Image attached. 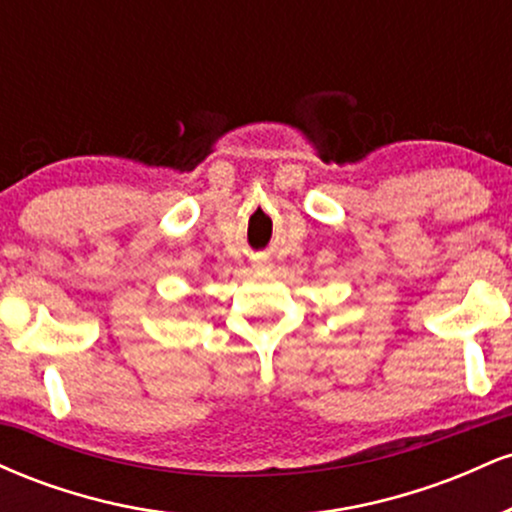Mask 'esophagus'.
Listing matches in <instances>:
<instances>
[{
	"label": "esophagus",
	"mask_w": 512,
	"mask_h": 512,
	"mask_svg": "<svg viewBox=\"0 0 512 512\" xmlns=\"http://www.w3.org/2000/svg\"><path fill=\"white\" fill-rule=\"evenodd\" d=\"M252 267H255V269H269V260H255Z\"/></svg>",
	"instance_id": "esophagus-1"
}]
</instances>
